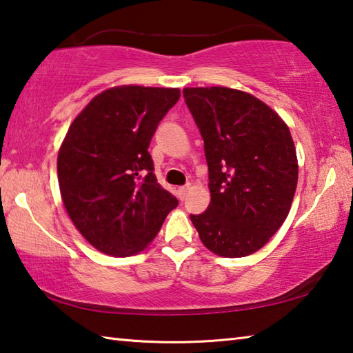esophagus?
I'll list each match as a JSON object with an SVG mask.
<instances>
[{"label": "esophagus", "mask_w": 353, "mask_h": 353, "mask_svg": "<svg viewBox=\"0 0 353 353\" xmlns=\"http://www.w3.org/2000/svg\"><path fill=\"white\" fill-rule=\"evenodd\" d=\"M188 185H185V187H179L177 188V198L181 199V201H183L185 199V196H187V191H188Z\"/></svg>", "instance_id": "1"}]
</instances>
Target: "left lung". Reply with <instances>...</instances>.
<instances>
[{
	"label": "left lung",
	"instance_id": "obj_1",
	"mask_svg": "<svg viewBox=\"0 0 353 353\" xmlns=\"http://www.w3.org/2000/svg\"><path fill=\"white\" fill-rule=\"evenodd\" d=\"M183 98L204 140L212 194L191 223L216 255L254 254L280 229L294 198L290 129L271 107L234 88H183Z\"/></svg>",
	"mask_w": 353,
	"mask_h": 353
}]
</instances>
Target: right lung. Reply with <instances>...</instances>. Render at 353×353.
<instances>
[{"mask_svg": "<svg viewBox=\"0 0 353 353\" xmlns=\"http://www.w3.org/2000/svg\"><path fill=\"white\" fill-rule=\"evenodd\" d=\"M177 88L124 85L94 97L71 124L57 157L65 208L82 236L128 256L159 234L176 196L162 188L148 152Z\"/></svg>", "mask_w": 353, "mask_h": 353, "instance_id": "add662e5", "label": "right lung"}]
</instances>
